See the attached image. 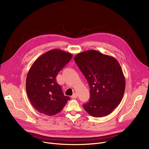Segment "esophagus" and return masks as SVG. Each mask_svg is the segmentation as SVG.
Wrapping results in <instances>:
<instances>
[{
  "label": "esophagus",
  "instance_id": "esophagus-1",
  "mask_svg": "<svg viewBox=\"0 0 149 149\" xmlns=\"http://www.w3.org/2000/svg\"><path fill=\"white\" fill-rule=\"evenodd\" d=\"M77 93H74V94L71 96V98H77Z\"/></svg>",
  "mask_w": 149,
  "mask_h": 149
}]
</instances>
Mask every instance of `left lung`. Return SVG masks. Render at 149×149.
<instances>
[{"mask_svg":"<svg viewBox=\"0 0 149 149\" xmlns=\"http://www.w3.org/2000/svg\"><path fill=\"white\" fill-rule=\"evenodd\" d=\"M74 60L90 87V98L84 110L94 117L109 115L120 103L126 87L118 61L96 50L78 54Z\"/></svg>","mask_w":149,"mask_h":149,"instance_id":"left-lung-1","label":"left lung"}]
</instances>
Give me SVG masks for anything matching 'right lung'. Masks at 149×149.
<instances>
[{
  "mask_svg": "<svg viewBox=\"0 0 149 149\" xmlns=\"http://www.w3.org/2000/svg\"><path fill=\"white\" fill-rule=\"evenodd\" d=\"M72 57V54L52 49L38 57L29 69L26 80L28 97L40 113L52 116L70 100L56 81L58 73Z\"/></svg>",
  "mask_w": 149,
  "mask_h": 149,
  "instance_id": "1",
  "label": "right lung"
}]
</instances>
